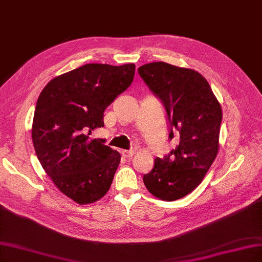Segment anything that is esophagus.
<instances>
[{"label": "esophagus", "mask_w": 262, "mask_h": 262, "mask_svg": "<svg viewBox=\"0 0 262 262\" xmlns=\"http://www.w3.org/2000/svg\"><path fill=\"white\" fill-rule=\"evenodd\" d=\"M134 154V151L130 150V151H127V150H123L122 151V157L125 158V159H130L133 157Z\"/></svg>", "instance_id": "esophagus-1"}]
</instances>
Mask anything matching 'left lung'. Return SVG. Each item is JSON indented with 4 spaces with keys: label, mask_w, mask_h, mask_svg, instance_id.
<instances>
[{
    "label": "left lung",
    "mask_w": 262,
    "mask_h": 262,
    "mask_svg": "<svg viewBox=\"0 0 262 262\" xmlns=\"http://www.w3.org/2000/svg\"><path fill=\"white\" fill-rule=\"evenodd\" d=\"M138 73L165 108L169 139L172 130L179 133L178 146L156 159L143 183L154 196L176 201L200 185L217 157L221 106L205 77L194 70L160 61L139 67Z\"/></svg>",
    "instance_id": "obj_1"
}]
</instances>
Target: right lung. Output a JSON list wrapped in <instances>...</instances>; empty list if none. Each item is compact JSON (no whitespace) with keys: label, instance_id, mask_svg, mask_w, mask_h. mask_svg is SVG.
<instances>
[{"label":"right lung","instance_id":"obj_1","mask_svg":"<svg viewBox=\"0 0 262 262\" xmlns=\"http://www.w3.org/2000/svg\"><path fill=\"white\" fill-rule=\"evenodd\" d=\"M135 64L87 63L55 77L38 96L32 141L42 167L56 187L77 204H90L109 191L121 154L103 139V112L127 90Z\"/></svg>","mask_w":262,"mask_h":262}]
</instances>
